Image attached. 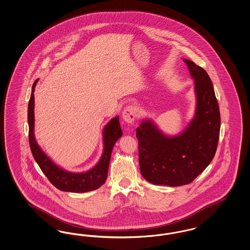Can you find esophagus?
<instances>
[{
	"instance_id": "obj_1",
	"label": "esophagus",
	"mask_w": 250,
	"mask_h": 250,
	"mask_svg": "<svg viewBox=\"0 0 250 250\" xmlns=\"http://www.w3.org/2000/svg\"><path fill=\"white\" fill-rule=\"evenodd\" d=\"M123 120L128 124H132L137 117V109L134 106H127L122 112Z\"/></svg>"
}]
</instances>
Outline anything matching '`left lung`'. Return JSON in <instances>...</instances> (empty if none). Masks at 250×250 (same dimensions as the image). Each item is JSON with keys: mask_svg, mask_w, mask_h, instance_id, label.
Returning <instances> with one entry per match:
<instances>
[{"mask_svg": "<svg viewBox=\"0 0 250 250\" xmlns=\"http://www.w3.org/2000/svg\"><path fill=\"white\" fill-rule=\"evenodd\" d=\"M194 80L196 107L187 127L175 136L144 119L137 128L141 175L155 185L189 184L214 158L220 138V114L213 83L207 71L183 60Z\"/></svg>", "mask_w": 250, "mask_h": 250, "instance_id": "8db88e82", "label": "left lung"}]
</instances>
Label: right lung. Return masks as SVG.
Returning <instances> with one entry per match:
<instances>
[{"mask_svg":"<svg viewBox=\"0 0 250 250\" xmlns=\"http://www.w3.org/2000/svg\"><path fill=\"white\" fill-rule=\"evenodd\" d=\"M38 80L35 81L28 106L29 140L33 158L39 165L42 173L59 190L70 192H85L97 190L105 183L108 176L111 151L116 141L123 135L119 116H115L103 129V152L98 164L86 172H70L57 166L41 149L34 136V90Z\"/></svg>","mask_w":250,"mask_h":250,"instance_id":"obj_1","label":"right lung"}]
</instances>
